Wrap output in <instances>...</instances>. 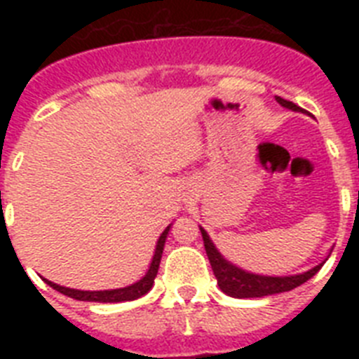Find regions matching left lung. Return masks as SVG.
Returning <instances> with one entry per match:
<instances>
[{"label": "left lung", "mask_w": 359, "mask_h": 359, "mask_svg": "<svg viewBox=\"0 0 359 359\" xmlns=\"http://www.w3.org/2000/svg\"><path fill=\"white\" fill-rule=\"evenodd\" d=\"M277 102L291 111H302V107H298L297 104L290 102L286 98L277 97ZM199 230H201L205 250H207L208 261H210L212 271H214L215 278H217L219 287H221L223 293L230 294L233 298H261L268 297V294L291 291L300 286V284H304V282L309 280L311 277H315L320 271V268L323 266V262H320L318 266L311 268L306 273L290 275V277H266V275L250 273V271H244V269L237 268L231 262H228L217 252L215 244L212 243L207 231L203 230V228H199Z\"/></svg>", "instance_id": "8db88e82"}]
</instances>
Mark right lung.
I'll use <instances>...</instances> for the list:
<instances>
[{"label": "right lung", "mask_w": 359, "mask_h": 359, "mask_svg": "<svg viewBox=\"0 0 359 359\" xmlns=\"http://www.w3.org/2000/svg\"><path fill=\"white\" fill-rule=\"evenodd\" d=\"M170 224L161 231L160 239L156 243V250H154V255H152L151 266H149L147 273L140 278L138 282L131 284V286L126 287H118V290H104V291H81V290H72V287H65L59 286V284H53V282L46 280L44 282L48 284L50 287H53L59 293L66 294L69 298H75V300H82V302H128V300H136V298L144 297L145 293H149L154 284V278L158 275V268H160V261H161V253H163V246H165V239L169 236Z\"/></svg>", "instance_id": "obj_1"}]
</instances>
